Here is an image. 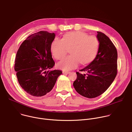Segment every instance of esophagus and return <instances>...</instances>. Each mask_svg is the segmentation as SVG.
I'll return each mask as SVG.
<instances>
[{
    "label": "esophagus",
    "mask_w": 132,
    "mask_h": 132,
    "mask_svg": "<svg viewBox=\"0 0 132 132\" xmlns=\"http://www.w3.org/2000/svg\"><path fill=\"white\" fill-rule=\"evenodd\" d=\"M70 73V71H63V73L64 74H68Z\"/></svg>",
    "instance_id": "34e87169"
}]
</instances>
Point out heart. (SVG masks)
<instances>
[{
  "instance_id": "obj_1",
  "label": "heart",
  "mask_w": 132,
  "mask_h": 132,
  "mask_svg": "<svg viewBox=\"0 0 132 132\" xmlns=\"http://www.w3.org/2000/svg\"><path fill=\"white\" fill-rule=\"evenodd\" d=\"M100 46L98 38L95 36L81 31H70L65 34L62 39L56 38L51 45L53 56L56 60L63 59L70 49L71 55L57 64V67L64 70L77 67L80 62L82 65L89 64L96 57Z\"/></svg>"
}]
</instances>
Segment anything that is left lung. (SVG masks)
Instances as JSON below:
<instances>
[{"label": "left lung", "instance_id": "obj_1", "mask_svg": "<svg viewBox=\"0 0 132 132\" xmlns=\"http://www.w3.org/2000/svg\"><path fill=\"white\" fill-rule=\"evenodd\" d=\"M100 46L95 59L80 71L73 85L81 95L92 98L104 93L110 86L117 74L118 53L112 42L104 33L97 31Z\"/></svg>", "mask_w": 132, "mask_h": 132}]
</instances>
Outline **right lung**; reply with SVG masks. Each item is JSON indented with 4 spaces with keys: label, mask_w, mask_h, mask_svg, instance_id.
Here are the masks:
<instances>
[{
    "label": "right lung",
    "mask_w": 132,
    "mask_h": 132,
    "mask_svg": "<svg viewBox=\"0 0 132 132\" xmlns=\"http://www.w3.org/2000/svg\"><path fill=\"white\" fill-rule=\"evenodd\" d=\"M54 32L40 31L28 36L16 55L14 70L22 88L29 95L40 97L51 91L61 70H48L55 65L51 52Z\"/></svg>",
    "instance_id": "right-lung-1"
}]
</instances>
